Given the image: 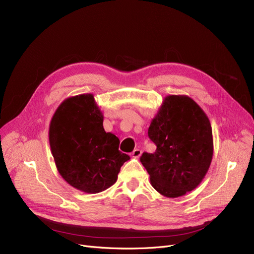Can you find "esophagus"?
<instances>
[{
    "label": "esophagus",
    "mask_w": 254,
    "mask_h": 254,
    "mask_svg": "<svg viewBox=\"0 0 254 254\" xmlns=\"http://www.w3.org/2000/svg\"><path fill=\"white\" fill-rule=\"evenodd\" d=\"M131 155H132V157L134 158H138L141 155V151L139 149H134L132 151V153H131Z\"/></svg>",
    "instance_id": "esophagus-1"
}]
</instances>
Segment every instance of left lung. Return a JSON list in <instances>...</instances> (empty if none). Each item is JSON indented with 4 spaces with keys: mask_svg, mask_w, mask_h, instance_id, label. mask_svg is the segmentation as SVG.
I'll return each mask as SVG.
<instances>
[{
    "mask_svg": "<svg viewBox=\"0 0 254 254\" xmlns=\"http://www.w3.org/2000/svg\"><path fill=\"white\" fill-rule=\"evenodd\" d=\"M148 135L154 153L140 156L151 185L159 194L177 198L196 189L209 169L214 141L209 120L188 96H168L152 120Z\"/></svg>",
    "mask_w": 254,
    "mask_h": 254,
    "instance_id": "8db88e82",
    "label": "left lung"
}]
</instances>
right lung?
Masks as SVG:
<instances>
[{
  "label": "right lung",
  "mask_w": 254,
  "mask_h": 254,
  "mask_svg": "<svg viewBox=\"0 0 254 254\" xmlns=\"http://www.w3.org/2000/svg\"><path fill=\"white\" fill-rule=\"evenodd\" d=\"M49 140L59 174L87 194L113 186L130 158L119 150L120 139L105 132L103 115L92 94L67 98L59 105L51 120Z\"/></svg>",
  "instance_id": "obj_1"
}]
</instances>
